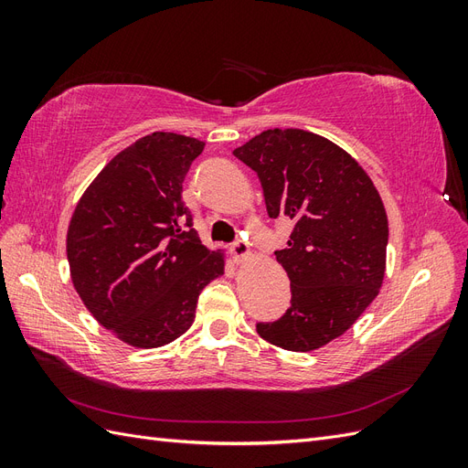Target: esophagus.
<instances>
[{
  "mask_svg": "<svg viewBox=\"0 0 468 468\" xmlns=\"http://www.w3.org/2000/svg\"><path fill=\"white\" fill-rule=\"evenodd\" d=\"M230 251L234 260H244L246 256H250V246L244 242V239H234V242L230 244Z\"/></svg>",
  "mask_w": 468,
  "mask_h": 468,
  "instance_id": "34e87169",
  "label": "esophagus"
}]
</instances>
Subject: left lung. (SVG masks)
Segmentation results:
<instances>
[{
  "label": "left lung",
  "instance_id": "left-lung-1",
  "mask_svg": "<svg viewBox=\"0 0 468 468\" xmlns=\"http://www.w3.org/2000/svg\"><path fill=\"white\" fill-rule=\"evenodd\" d=\"M234 155L258 174L271 218L292 222L275 251L291 281V306L258 334L289 351H313L349 330L385 277L388 222L363 167L330 140L271 129Z\"/></svg>",
  "mask_w": 468,
  "mask_h": 468
}]
</instances>
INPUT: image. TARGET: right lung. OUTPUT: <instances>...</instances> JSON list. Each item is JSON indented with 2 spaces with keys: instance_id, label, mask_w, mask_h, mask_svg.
I'll list each match as a JSON object with an SVG mask.
<instances>
[{
  "instance_id": "obj_1",
  "label": "right lung",
  "mask_w": 468,
  "mask_h": 468,
  "mask_svg": "<svg viewBox=\"0 0 468 468\" xmlns=\"http://www.w3.org/2000/svg\"><path fill=\"white\" fill-rule=\"evenodd\" d=\"M203 140L152 133L117 154L80 199L68 263L95 320L134 347L174 342L195 320L201 291L224 271L183 203V179Z\"/></svg>"
}]
</instances>
